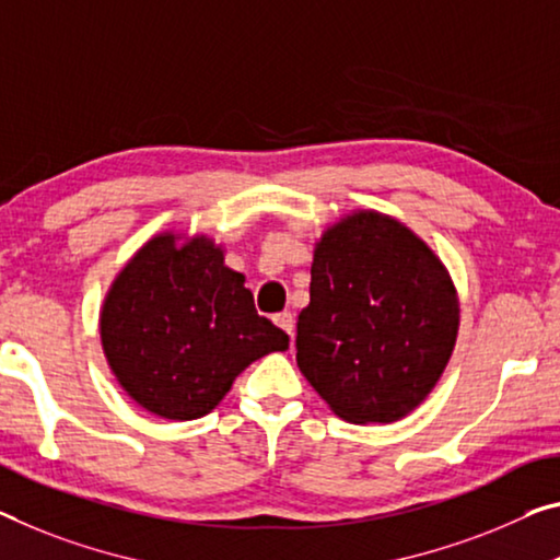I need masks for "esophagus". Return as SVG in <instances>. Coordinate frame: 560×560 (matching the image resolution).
Masks as SVG:
<instances>
[{"label": "esophagus", "mask_w": 560, "mask_h": 560, "mask_svg": "<svg viewBox=\"0 0 560 560\" xmlns=\"http://www.w3.org/2000/svg\"><path fill=\"white\" fill-rule=\"evenodd\" d=\"M272 320H275V325H278V328L285 330L290 335V340H292V335H295V317H292V313H278L272 317Z\"/></svg>", "instance_id": "obj_1"}]
</instances>
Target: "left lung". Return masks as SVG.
Masks as SVG:
<instances>
[{
  "instance_id": "left-lung-1",
  "label": "left lung",
  "mask_w": 560,
  "mask_h": 560,
  "mask_svg": "<svg viewBox=\"0 0 560 560\" xmlns=\"http://www.w3.org/2000/svg\"><path fill=\"white\" fill-rule=\"evenodd\" d=\"M460 305L445 265L402 222L358 210L315 243L298 368L348 423L406 418L441 381Z\"/></svg>"
}]
</instances>
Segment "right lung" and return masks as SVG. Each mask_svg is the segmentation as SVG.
<instances>
[{
	"instance_id": "right-lung-1",
	"label": "right lung",
	"mask_w": 560,
	"mask_h": 560,
	"mask_svg": "<svg viewBox=\"0 0 560 560\" xmlns=\"http://www.w3.org/2000/svg\"><path fill=\"white\" fill-rule=\"evenodd\" d=\"M102 350L125 393L167 420H195L232 381L290 338L257 315L245 275L208 235L148 240L112 282L100 313Z\"/></svg>"
}]
</instances>
